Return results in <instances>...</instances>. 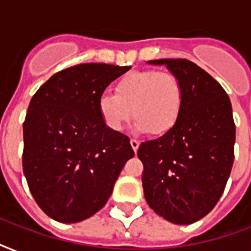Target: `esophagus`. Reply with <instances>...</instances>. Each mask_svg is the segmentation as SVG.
<instances>
[{"label": "esophagus", "mask_w": 251, "mask_h": 251, "mask_svg": "<svg viewBox=\"0 0 251 251\" xmlns=\"http://www.w3.org/2000/svg\"><path fill=\"white\" fill-rule=\"evenodd\" d=\"M130 145H131V149L134 150V152H137L141 143H139V141H137V139H131V141H130Z\"/></svg>", "instance_id": "1"}]
</instances>
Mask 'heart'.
<instances>
[{"mask_svg":"<svg viewBox=\"0 0 251 251\" xmlns=\"http://www.w3.org/2000/svg\"><path fill=\"white\" fill-rule=\"evenodd\" d=\"M183 90L172 73L155 70L133 72L118 80L116 94L104 92L98 101L99 113L105 125L120 131L135 116L134 129L138 133L163 135L177 124L182 110Z\"/></svg>","mask_w":251,"mask_h":251,"instance_id":"heart-1","label":"heart"}]
</instances>
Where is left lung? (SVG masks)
Returning <instances> with one entry per match:
<instances>
[{
  "label": "left lung",
  "mask_w": 251,
  "mask_h": 251,
  "mask_svg": "<svg viewBox=\"0 0 251 251\" xmlns=\"http://www.w3.org/2000/svg\"><path fill=\"white\" fill-rule=\"evenodd\" d=\"M147 64L164 65L178 78L183 104L171 131L138 149L145 198L159 216L187 226L214 208L229 178L236 141L232 104L224 88L191 61Z\"/></svg>",
  "instance_id": "obj_1"
}]
</instances>
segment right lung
I'll list each match as a JSON object with an SVG mask.
<instances>
[{
    "instance_id": "1",
    "label": "right lung",
    "mask_w": 251,
    "mask_h": 251,
    "mask_svg": "<svg viewBox=\"0 0 251 251\" xmlns=\"http://www.w3.org/2000/svg\"><path fill=\"white\" fill-rule=\"evenodd\" d=\"M130 66L82 64L52 75L31 99L23 124V172L41 210L79 223L108 202L134 156L130 139L99 113L105 88Z\"/></svg>"
}]
</instances>
